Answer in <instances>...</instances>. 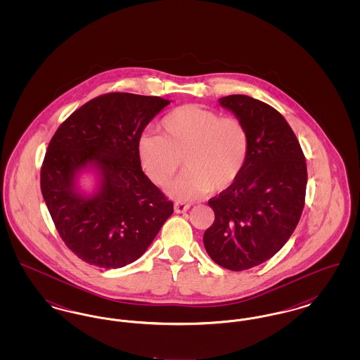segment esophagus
I'll return each mask as SVG.
<instances>
[{"label": "esophagus", "mask_w": 360, "mask_h": 360, "mask_svg": "<svg viewBox=\"0 0 360 360\" xmlns=\"http://www.w3.org/2000/svg\"><path fill=\"white\" fill-rule=\"evenodd\" d=\"M188 207H190V205L185 204V202H175V204H174L175 213H185L186 210H188Z\"/></svg>", "instance_id": "34e87169"}]
</instances>
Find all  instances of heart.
<instances>
[{
	"instance_id": "obj_1",
	"label": "heart",
	"mask_w": 360,
	"mask_h": 360,
	"mask_svg": "<svg viewBox=\"0 0 360 360\" xmlns=\"http://www.w3.org/2000/svg\"><path fill=\"white\" fill-rule=\"evenodd\" d=\"M162 136L144 134L137 140V156L147 176L167 186L179 172L182 159L188 172L170 188L181 200L221 193L231 188L245 167L250 136L236 117L198 105H184L160 121Z\"/></svg>"
}]
</instances>
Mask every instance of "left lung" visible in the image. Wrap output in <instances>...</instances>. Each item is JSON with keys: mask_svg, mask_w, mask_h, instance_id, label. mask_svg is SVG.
Instances as JSON below:
<instances>
[{"mask_svg": "<svg viewBox=\"0 0 360 360\" xmlns=\"http://www.w3.org/2000/svg\"><path fill=\"white\" fill-rule=\"evenodd\" d=\"M219 103L245 125L250 153L239 179L207 202L214 223L204 245L219 266L243 271L274 257L290 238L305 204L308 172L297 137L274 108L243 94Z\"/></svg>", "mask_w": 360, "mask_h": 360, "instance_id": "obj_1", "label": "left lung"}]
</instances>
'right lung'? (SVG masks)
<instances>
[{
  "label": "right lung",
  "mask_w": 360,
  "mask_h": 360,
  "mask_svg": "<svg viewBox=\"0 0 360 360\" xmlns=\"http://www.w3.org/2000/svg\"><path fill=\"white\" fill-rule=\"evenodd\" d=\"M172 101L131 93L100 96L75 110L51 139L40 188L53 224L86 263L120 269L141 257L174 205L141 170L137 140ZM93 173L91 192L80 178Z\"/></svg>",
  "instance_id": "right-lung-1"
}]
</instances>
